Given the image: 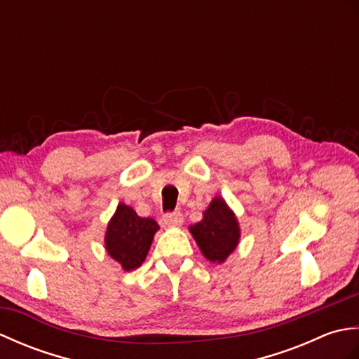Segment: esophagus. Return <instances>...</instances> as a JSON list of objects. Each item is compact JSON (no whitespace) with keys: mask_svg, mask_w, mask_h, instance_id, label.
Returning a JSON list of instances; mask_svg holds the SVG:
<instances>
[{"mask_svg":"<svg viewBox=\"0 0 359 359\" xmlns=\"http://www.w3.org/2000/svg\"><path fill=\"white\" fill-rule=\"evenodd\" d=\"M163 224L166 226H180L182 224H184V216H182V212L175 211V212H170V215H165L163 217Z\"/></svg>","mask_w":359,"mask_h":359,"instance_id":"1","label":"esophagus"}]
</instances>
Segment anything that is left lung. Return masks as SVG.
I'll return each mask as SVG.
<instances>
[{
	"label": "left lung",
	"instance_id": "left-lung-1",
	"mask_svg": "<svg viewBox=\"0 0 359 359\" xmlns=\"http://www.w3.org/2000/svg\"><path fill=\"white\" fill-rule=\"evenodd\" d=\"M188 230L202 255L212 264H224L239 245L241 226L238 217L220 196L212 197L201 222L189 225Z\"/></svg>",
	"mask_w": 359,
	"mask_h": 359
}]
</instances>
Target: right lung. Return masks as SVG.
Instances as JSON below:
<instances>
[{
  "instance_id": "right-lung-1",
  "label": "right lung",
  "mask_w": 359,
  "mask_h": 359,
  "mask_svg": "<svg viewBox=\"0 0 359 359\" xmlns=\"http://www.w3.org/2000/svg\"><path fill=\"white\" fill-rule=\"evenodd\" d=\"M158 224L151 217H140L133 207L118 203L104 233V247L125 271H133L144 262Z\"/></svg>"
}]
</instances>
